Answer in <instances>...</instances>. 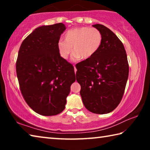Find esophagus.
Wrapping results in <instances>:
<instances>
[{"label":"esophagus","mask_w":150,"mask_h":150,"mask_svg":"<svg viewBox=\"0 0 150 150\" xmlns=\"http://www.w3.org/2000/svg\"><path fill=\"white\" fill-rule=\"evenodd\" d=\"M74 69H75V72L76 73V71H77V69H76V67H75V65H74Z\"/></svg>","instance_id":"esophagus-1"}]
</instances>
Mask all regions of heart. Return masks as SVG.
I'll list each match as a JSON object with an SVG mask.
<instances>
[{
  "mask_svg": "<svg viewBox=\"0 0 150 150\" xmlns=\"http://www.w3.org/2000/svg\"><path fill=\"white\" fill-rule=\"evenodd\" d=\"M103 36L97 29L89 27L75 28L68 30L64 35V41L57 44L61 57L67 59L73 52V59H88L94 56L102 44Z\"/></svg>",
  "mask_w": 150,
  "mask_h": 150,
  "instance_id": "obj_1",
  "label": "heart"
}]
</instances>
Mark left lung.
Segmentation results:
<instances>
[{
    "label": "left lung",
    "mask_w": 150,
    "mask_h": 150,
    "mask_svg": "<svg viewBox=\"0 0 150 150\" xmlns=\"http://www.w3.org/2000/svg\"><path fill=\"white\" fill-rule=\"evenodd\" d=\"M93 26L102 34V44L94 56L76 65V78L85 108L93 113L103 115L120 104L129 65L124 45L115 33L102 24Z\"/></svg>",
    "instance_id": "8db88e82"
}]
</instances>
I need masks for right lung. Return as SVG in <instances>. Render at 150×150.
<instances>
[{"label":"right lung","mask_w":150,"mask_h":150,"mask_svg":"<svg viewBox=\"0 0 150 150\" xmlns=\"http://www.w3.org/2000/svg\"><path fill=\"white\" fill-rule=\"evenodd\" d=\"M65 29L63 23L37 28L22 42L18 55L16 69L22 95L30 107L43 116L64 110L75 81L74 67L58 51Z\"/></svg>","instance_id":"1"}]
</instances>
